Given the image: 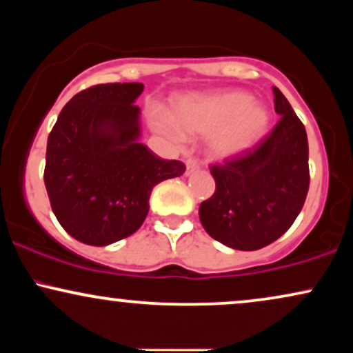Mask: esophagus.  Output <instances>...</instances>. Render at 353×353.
Instances as JSON below:
<instances>
[{
  "label": "esophagus",
  "instance_id": "obj_1",
  "mask_svg": "<svg viewBox=\"0 0 353 353\" xmlns=\"http://www.w3.org/2000/svg\"><path fill=\"white\" fill-rule=\"evenodd\" d=\"M199 168H201L199 161L194 159V157H190V159L185 161V174H188V176H190L192 172H196Z\"/></svg>",
  "mask_w": 353,
  "mask_h": 353
}]
</instances>
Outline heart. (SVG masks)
Returning a JSON list of instances; mask_svg holds the SVG:
<instances>
[{
    "label": "heart",
    "instance_id": "heart-1",
    "mask_svg": "<svg viewBox=\"0 0 353 353\" xmlns=\"http://www.w3.org/2000/svg\"><path fill=\"white\" fill-rule=\"evenodd\" d=\"M254 98L242 91L194 94L176 103V119L185 131L196 134L216 132L212 141L217 156H234L252 145L269 129V112L252 104ZM154 128L174 141H182V131L171 114L161 108L151 109Z\"/></svg>",
    "mask_w": 353,
    "mask_h": 353
}]
</instances>
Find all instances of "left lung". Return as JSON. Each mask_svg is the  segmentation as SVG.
Masks as SVG:
<instances>
[{
    "instance_id": "obj_1",
    "label": "left lung",
    "mask_w": 353,
    "mask_h": 353,
    "mask_svg": "<svg viewBox=\"0 0 353 353\" xmlns=\"http://www.w3.org/2000/svg\"><path fill=\"white\" fill-rule=\"evenodd\" d=\"M279 123L254 148L210 164L216 190L199 208L205 232L237 250H257L289 230L309 192V143L302 121L274 88Z\"/></svg>"
}]
</instances>
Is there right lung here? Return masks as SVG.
Listing matches in <instances>:
<instances>
[{"label": "right lung", "mask_w": 353, "mask_h": 353, "mask_svg": "<svg viewBox=\"0 0 353 353\" xmlns=\"http://www.w3.org/2000/svg\"><path fill=\"white\" fill-rule=\"evenodd\" d=\"M141 83L96 84L59 112L48 137L44 184L63 229L88 245H108L136 232L159 182L185 172L181 161L137 143Z\"/></svg>", "instance_id": "add662e5"}]
</instances>
